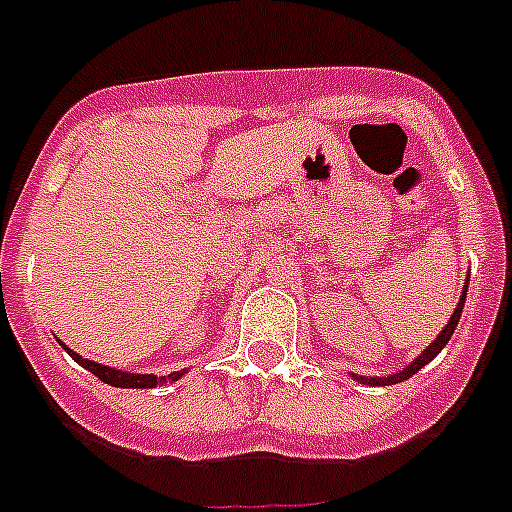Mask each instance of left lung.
I'll return each mask as SVG.
<instances>
[{"label":"left lung","instance_id":"8db88e82","mask_svg":"<svg viewBox=\"0 0 512 512\" xmlns=\"http://www.w3.org/2000/svg\"><path fill=\"white\" fill-rule=\"evenodd\" d=\"M467 284H470V274H467V279H464L462 297H459V302H457V307H454L452 317H449V322L444 325V330L439 332L437 337H434V342H429V348H426L424 353L416 355V358L411 360L406 368L398 370V373H393V375H358V373H350V375H353V381L363 383V386H393V383H401V381H406V378H411L414 373H419V370L424 368L426 363H431V360L437 358V355L442 353L444 345L449 342V337H452L454 330H457V322H459V317H462V309H464V299H467Z\"/></svg>","mask_w":512,"mask_h":512}]
</instances>
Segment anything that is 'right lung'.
I'll return each instance as SVG.
<instances>
[{"label":"right lung","instance_id":"1","mask_svg":"<svg viewBox=\"0 0 512 512\" xmlns=\"http://www.w3.org/2000/svg\"><path fill=\"white\" fill-rule=\"evenodd\" d=\"M60 345H63L65 353H68L75 363L81 365V368L91 370L98 381L109 383V386H116V388H157V386H164V383L180 381L182 375L187 373V370H175V373L162 375V378H157V375L152 373H129V370H119V368H111V365H101V363H93V360L88 358H81V355L75 353V350H70L65 342H60Z\"/></svg>","mask_w":512,"mask_h":512}]
</instances>
